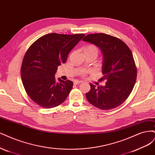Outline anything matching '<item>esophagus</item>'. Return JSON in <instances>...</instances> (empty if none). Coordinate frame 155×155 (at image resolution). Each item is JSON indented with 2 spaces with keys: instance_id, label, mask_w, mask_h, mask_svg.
Returning a JSON list of instances; mask_svg holds the SVG:
<instances>
[{
  "instance_id": "34e87169",
  "label": "esophagus",
  "mask_w": 155,
  "mask_h": 155,
  "mask_svg": "<svg viewBox=\"0 0 155 155\" xmlns=\"http://www.w3.org/2000/svg\"><path fill=\"white\" fill-rule=\"evenodd\" d=\"M82 81H75L74 82V84H75V85H77V84H81V83H82Z\"/></svg>"
}]
</instances>
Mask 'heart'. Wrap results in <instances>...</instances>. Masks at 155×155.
<instances>
[{
	"mask_svg": "<svg viewBox=\"0 0 155 155\" xmlns=\"http://www.w3.org/2000/svg\"><path fill=\"white\" fill-rule=\"evenodd\" d=\"M83 51L84 54H91L95 57V58L98 56L99 53V48L96 46V45L93 44H87L83 48ZM86 72H82L81 73L82 75L86 74Z\"/></svg>",
	"mask_w": 155,
	"mask_h": 155,
	"instance_id": "1",
	"label": "heart"
}]
</instances>
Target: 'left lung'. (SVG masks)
I'll list each match as a JSON object with an SVG mask.
<instances>
[{"instance_id": "8db88e82", "label": "left lung", "mask_w": 155, "mask_h": 155, "mask_svg": "<svg viewBox=\"0 0 155 155\" xmlns=\"http://www.w3.org/2000/svg\"><path fill=\"white\" fill-rule=\"evenodd\" d=\"M100 48L104 54L102 73L100 82L104 86L90 84L86 93L88 102L102 110H109L121 105L131 94L137 80V69L131 49L120 38L105 33L89 34L83 38Z\"/></svg>"}]
</instances>
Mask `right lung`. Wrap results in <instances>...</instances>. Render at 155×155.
Segmentation results:
<instances>
[{
    "mask_svg": "<svg viewBox=\"0 0 155 155\" xmlns=\"http://www.w3.org/2000/svg\"><path fill=\"white\" fill-rule=\"evenodd\" d=\"M84 34H46L35 41L25 53L21 69L23 86L28 95L39 106L49 109L65 101L73 82L58 78L57 68L66 62L68 54Z\"/></svg>",
    "mask_w": 155,
    "mask_h": 155,
    "instance_id": "1",
    "label": "right lung"
}]
</instances>
